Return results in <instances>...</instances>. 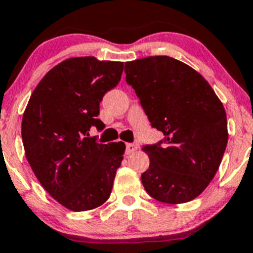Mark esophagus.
Instances as JSON below:
<instances>
[{
  "label": "esophagus",
  "instance_id": "34e87169",
  "mask_svg": "<svg viewBox=\"0 0 253 253\" xmlns=\"http://www.w3.org/2000/svg\"><path fill=\"white\" fill-rule=\"evenodd\" d=\"M138 149V144L137 143H127L126 144V153L131 154Z\"/></svg>",
  "mask_w": 253,
  "mask_h": 253
}]
</instances>
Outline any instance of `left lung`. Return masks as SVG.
<instances>
[{"mask_svg":"<svg viewBox=\"0 0 253 253\" xmlns=\"http://www.w3.org/2000/svg\"><path fill=\"white\" fill-rule=\"evenodd\" d=\"M127 84L141 100L162 142L144 146L146 192L166 204L199 197L216 174L229 138L224 105L209 83L185 63L167 55L125 64Z\"/></svg>","mask_w":253,"mask_h":253,"instance_id":"left-lung-1","label":"left lung"}]
</instances>
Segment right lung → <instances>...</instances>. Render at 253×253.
I'll return each mask as SVG.
<instances>
[{"label": "right lung", "mask_w": 253, "mask_h": 253, "mask_svg": "<svg viewBox=\"0 0 253 253\" xmlns=\"http://www.w3.org/2000/svg\"><path fill=\"white\" fill-rule=\"evenodd\" d=\"M122 61L75 56L59 63L39 82L24 110L22 141L27 161L51 198L72 211L104 204L126 146L89 137L100 101L121 80Z\"/></svg>", "instance_id": "add662e5"}]
</instances>
